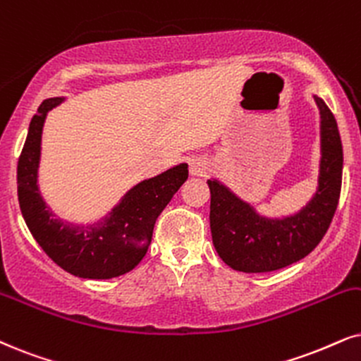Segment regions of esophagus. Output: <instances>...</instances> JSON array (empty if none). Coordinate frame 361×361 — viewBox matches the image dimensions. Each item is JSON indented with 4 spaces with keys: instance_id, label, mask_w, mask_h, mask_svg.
I'll use <instances>...</instances> for the list:
<instances>
[{
    "instance_id": "obj_1",
    "label": "esophagus",
    "mask_w": 361,
    "mask_h": 361,
    "mask_svg": "<svg viewBox=\"0 0 361 361\" xmlns=\"http://www.w3.org/2000/svg\"><path fill=\"white\" fill-rule=\"evenodd\" d=\"M208 170L207 159L202 157H193L190 159V175L191 176H203Z\"/></svg>"
}]
</instances>
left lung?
<instances>
[{
	"label": "left lung",
	"instance_id": "8db88e82",
	"mask_svg": "<svg viewBox=\"0 0 361 361\" xmlns=\"http://www.w3.org/2000/svg\"><path fill=\"white\" fill-rule=\"evenodd\" d=\"M313 99L320 111L318 185L298 212L264 216L220 180H208L214 250L236 271L267 273L300 262L317 248L330 226L340 200L343 148L330 108L317 94Z\"/></svg>",
	"mask_w": 361,
	"mask_h": 361
}]
</instances>
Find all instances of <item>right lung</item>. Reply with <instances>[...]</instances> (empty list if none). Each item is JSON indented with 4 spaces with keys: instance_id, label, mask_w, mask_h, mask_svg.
<instances>
[{
    "instance_id": "add662e5",
    "label": "right lung",
    "mask_w": 361,
    "mask_h": 361,
    "mask_svg": "<svg viewBox=\"0 0 361 361\" xmlns=\"http://www.w3.org/2000/svg\"><path fill=\"white\" fill-rule=\"evenodd\" d=\"M65 99H44L31 118L18 161L21 214L33 238L58 267L80 278L108 280L131 271L147 255L157 218L186 181L188 165L180 163L131 186L98 221L78 225L61 220L41 196L38 170L44 121Z\"/></svg>"
}]
</instances>
